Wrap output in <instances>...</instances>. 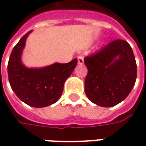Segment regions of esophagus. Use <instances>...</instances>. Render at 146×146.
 Instances as JSON below:
<instances>
[{
	"instance_id": "1",
	"label": "esophagus",
	"mask_w": 146,
	"mask_h": 146,
	"mask_svg": "<svg viewBox=\"0 0 146 146\" xmlns=\"http://www.w3.org/2000/svg\"><path fill=\"white\" fill-rule=\"evenodd\" d=\"M77 60H78V63L79 64L84 63V57H83L82 55H79L77 57Z\"/></svg>"
}]
</instances>
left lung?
Masks as SVG:
<instances>
[{
  "mask_svg": "<svg viewBox=\"0 0 146 146\" xmlns=\"http://www.w3.org/2000/svg\"><path fill=\"white\" fill-rule=\"evenodd\" d=\"M84 63L88 68L86 95L99 106L119 104L135 86L136 61L131 47L123 40H113L97 53L85 57Z\"/></svg>",
  "mask_w": 146,
  "mask_h": 146,
  "instance_id": "left-lung-1",
  "label": "left lung"
}]
</instances>
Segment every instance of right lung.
<instances>
[{"mask_svg":"<svg viewBox=\"0 0 146 146\" xmlns=\"http://www.w3.org/2000/svg\"><path fill=\"white\" fill-rule=\"evenodd\" d=\"M31 32L25 34L11 51L8 64V80L21 101L32 107H46L59 99L65 81L73 73L77 59L42 68H28L22 62V54Z\"/></svg>","mask_w":146,"mask_h":146,"instance_id":"1","label":"right lung"}]
</instances>
